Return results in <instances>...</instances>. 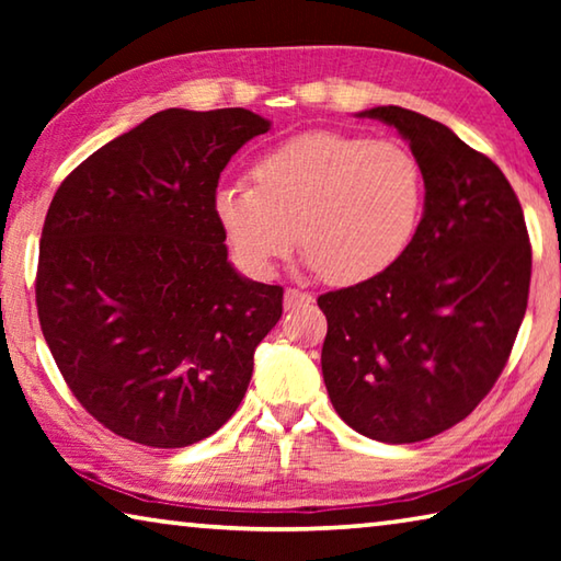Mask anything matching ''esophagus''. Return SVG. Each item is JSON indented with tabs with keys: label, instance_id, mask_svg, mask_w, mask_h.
I'll use <instances>...</instances> for the list:
<instances>
[{
	"label": "esophagus",
	"instance_id": "34e87169",
	"mask_svg": "<svg viewBox=\"0 0 561 561\" xmlns=\"http://www.w3.org/2000/svg\"><path fill=\"white\" fill-rule=\"evenodd\" d=\"M314 301L309 291H299V289H287L284 291V309L291 311V309H299V307H309V304Z\"/></svg>",
	"mask_w": 561,
	"mask_h": 561
}]
</instances>
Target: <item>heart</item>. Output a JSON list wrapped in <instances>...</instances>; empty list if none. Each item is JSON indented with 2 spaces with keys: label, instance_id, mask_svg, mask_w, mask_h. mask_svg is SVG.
Instances as JSON below:
<instances>
[{
  "label": "heart",
  "instance_id": "b5f03b06",
  "mask_svg": "<svg viewBox=\"0 0 561 561\" xmlns=\"http://www.w3.org/2000/svg\"><path fill=\"white\" fill-rule=\"evenodd\" d=\"M425 203L428 180L411 148L317 130L264 153L252 185L220 187L213 207L250 272L267 277L299 240L304 260L327 282L358 284L403 257Z\"/></svg>",
  "mask_w": 561,
  "mask_h": 561
}]
</instances>
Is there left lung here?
I'll return each mask as SVG.
<instances>
[{
	"label": "left lung",
	"instance_id": "left-lung-1",
	"mask_svg": "<svg viewBox=\"0 0 561 561\" xmlns=\"http://www.w3.org/2000/svg\"><path fill=\"white\" fill-rule=\"evenodd\" d=\"M428 180L421 232L393 267L317 299L321 374L341 421L417 443L468 417L505 368L525 319L531 247L515 190L488 156L421 113L378 106Z\"/></svg>",
	"mask_w": 561,
	"mask_h": 561
}]
</instances>
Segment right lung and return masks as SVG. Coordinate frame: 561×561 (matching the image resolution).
<instances>
[{
	"mask_svg": "<svg viewBox=\"0 0 561 561\" xmlns=\"http://www.w3.org/2000/svg\"><path fill=\"white\" fill-rule=\"evenodd\" d=\"M267 130L247 108H168L56 190L39 324L71 393L121 438L185 448L242 403L284 289L237 274L213 203L230 158Z\"/></svg>",
	"mask_w": 561,
	"mask_h": 561,
	"instance_id": "1",
	"label": "right lung"
}]
</instances>
